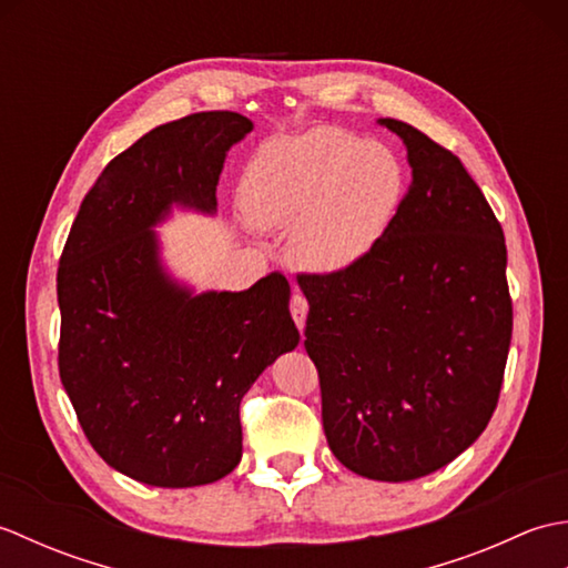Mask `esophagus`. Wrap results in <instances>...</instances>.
Listing matches in <instances>:
<instances>
[{
  "label": "esophagus",
  "mask_w": 568,
  "mask_h": 568,
  "mask_svg": "<svg viewBox=\"0 0 568 568\" xmlns=\"http://www.w3.org/2000/svg\"><path fill=\"white\" fill-rule=\"evenodd\" d=\"M307 310H310V305H307V300L303 297V295H293V300H291V315H293V320H295V324H297V329L303 332L305 329V320H307Z\"/></svg>",
  "instance_id": "obj_1"
}]
</instances>
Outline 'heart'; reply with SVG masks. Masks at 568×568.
Returning <instances> with one entry per match:
<instances>
[{
    "mask_svg": "<svg viewBox=\"0 0 568 568\" xmlns=\"http://www.w3.org/2000/svg\"><path fill=\"white\" fill-rule=\"evenodd\" d=\"M405 192L397 155L344 129L265 143L246 168L241 207L261 229H290L287 253L312 273L354 268L381 244Z\"/></svg>",
    "mask_w": 568,
    "mask_h": 568,
    "instance_id": "b5f03b06",
    "label": "heart"
}]
</instances>
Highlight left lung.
Segmentation results:
<instances>
[{
  "label": "left lung",
  "mask_w": 568,
  "mask_h": 568,
  "mask_svg": "<svg viewBox=\"0 0 568 568\" xmlns=\"http://www.w3.org/2000/svg\"><path fill=\"white\" fill-rule=\"evenodd\" d=\"M413 183L388 234L342 273L300 275L305 348L329 449L354 474L413 480L474 444L498 405L513 336L508 251L452 151L397 119Z\"/></svg>",
  "instance_id": "left-lung-1"
}]
</instances>
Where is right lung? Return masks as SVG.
I'll return each instance as SVG.
<instances>
[{"instance_id": "obj_1", "label": "right lung", "mask_w": 568, "mask_h": 568, "mask_svg": "<svg viewBox=\"0 0 568 568\" xmlns=\"http://www.w3.org/2000/svg\"><path fill=\"white\" fill-rule=\"evenodd\" d=\"M251 129L236 112H197L149 131L84 195L60 256V381L92 449L141 484L232 474L241 397L300 342L283 273L195 295L153 232L173 207L216 212L226 151Z\"/></svg>"}]
</instances>
